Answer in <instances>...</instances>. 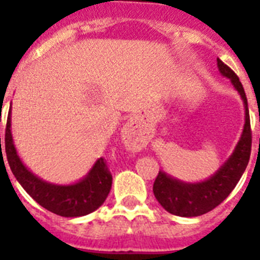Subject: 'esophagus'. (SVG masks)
<instances>
[{"instance_id": "1", "label": "esophagus", "mask_w": 260, "mask_h": 260, "mask_svg": "<svg viewBox=\"0 0 260 260\" xmlns=\"http://www.w3.org/2000/svg\"><path fill=\"white\" fill-rule=\"evenodd\" d=\"M122 137L123 141L128 144H137L139 142V138L137 137V133H135L134 121H128L125 123L122 128Z\"/></svg>"}]
</instances>
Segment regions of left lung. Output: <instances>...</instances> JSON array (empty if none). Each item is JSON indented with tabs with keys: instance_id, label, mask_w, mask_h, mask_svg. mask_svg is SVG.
<instances>
[{
	"instance_id": "obj_1",
	"label": "left lung",
	"mask_w": 260,
	"mask_h": 260,
	"mask_svg": "<svg viewBox=\"0 0 260 260\" xmlns=\"http://www.w3.org/2000/svg\"><path fill=\"white\" fill-rule=\"evenodd\" d=\"M217 68L222 77L231 79L232 84L242 99L245 107V125L242 134L233 153L219 168V171L207 180L201 182H183L165 172H158L153 182L155 198L164 210L176 216L194 217L204 215L217 207L236 187L249 164L251 152V128L246 95L240 78L220 58H217Z\"/></svg>"
}]
</instances>
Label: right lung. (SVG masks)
Returning <instances> with one entry per match:
<instances>
[{
    "label": "right lung",
    "instance_id": "right-lung-1",
    "mask_svg": "<svg viewBox=\"0 0 260 260\" xmlns=\"http://www.w3.org/2000/svg\"><path fill=\"white\" fill-rule=\"evenodd\" d=\"M1 143V138H0ZM5 150L10 169L22 187L41 207L63 217H78L98 210L112 187V174L104 158L96 160L88 173L71 185H56L41 180L23 164L11 135V105L5 133Z\"/></svg>",
    "mask_w": 260,
    "mask_h": 260
}]
</instances>
